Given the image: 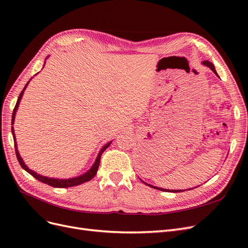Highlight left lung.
<instances>
[{"label": "left lung", "mask_w": 248, "mask_h": 248, "mask_svg": "<svg viewBox=\"0 0 248 248\" xmlns=\"http://www.w3.org/2000/svg\"><path fill=\"white\" fill-rule=\"evenodd\" d=\"M202 64L204 65V66H206V67H208V68L211 69V70L214 72L215 76L218 77V74H217V72H216V70H215V67H214V65H213L211 62H209V61H204V62H202ZM218 78H219V77H218ZM140 181H141L142 183H145L146 185H148V186H150V187H152V188L158 189V190H161V191H170V192H182V191H185V190H186V189H166V188H161V187H157V186L151 185V184H149V183H146V182L142 181L141 179H140ZM197 187H198V186H197ZM194 188H196V187H194ZM190 189H192V188H190ZM190 189H188V190H190Z\"/></svg>", "instance_id": "left-lung-1"}]
</instances>
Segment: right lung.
Instances as JSON below:
<instances>
[{
    "label": "right lung",
    "instance_id": "right-lung-1",
    "mask_svg": "<svg viewBox=\"0 0 248 248\" xmlns=\"http://www.w3.org/2000/svg\"><path fill=\"white\" fill-rule=\"evenodd\" d=\"M49 56L46 57V59L48 58ZM44 65H46V62H44ZM43 65V67H44ZM39 73V72H37ZM36 73V74H37ZM35 74V76H36ZM34 76V77H35ZM32 79V78H31ZM30 79V80H31ZM30 80L27 82V85L25 86L24 90H22L21 93L19 94L18 96V99L16 101V108H14L13 109V114H12V127H11V132H12V136H13V140H14V147H16V157H17V160L19 162V164L21 166V168L24 169L26 171H28L30 175H32L34 178H36L38 181H41L43 183H46L47 185H50L52 187H59V188H66V187H72V186H77V185H79V184H82L85 182H88L90 181V180L93 179L95 177V175L97 174V170H98V168H99V164H100V158H101V155L102 153L104 152V150H106L107 148H108V146L111 144L112 140H109L108 142H107L106 145L102 146V148L100 149V151L98 153V155H97L96 159H95V162L93 163V166L90 168V170H88L86 172H84V174H81L79 176H77V177H73V178H68V179H58V178H51V177H46V176H42L40 174H38V172H36L35 170L29 169L27 164L25 163L24 159L21 158V156L18 152V149H17V142H16V133H14V128H13V124H14V120H16V111L18 109V107H19V103H20V100L22 98V95H24L25 93V90L27 89L28 85Z\"/></svg>",
    "mask_w": 248,
    "mask_h": 248
}]
</instances>
